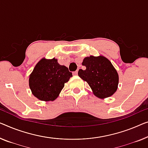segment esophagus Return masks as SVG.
<instances>
[{
    "label": "esophagus",
    "instance_id": "34e87169",
    "mask_svg": "<svg viewBox=\"0 0 148 148\" xmlns=\"http://www.w3.org/2000/svg\"><path fill=\"white\" fill-rule=\"evenodd\" d=\"M78 70H77L76 71H75L73 72V75H77L78 74Z\"/></svg>",
    "mask_w": 148,
    "mask_h": 148
}]
</instances>
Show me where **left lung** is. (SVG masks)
<instances>
[{"mask_svg": "<svg viewBox=\"0 0 148 148\" xmlns=\"http://www.w3.org/2000/svg\"><path fill=\"white\" fill-rule=\"evenodd\" d=\"M82 64L86 68L79 70L78 76L88 84L96 97L104 99L115 93L119 76L108 59L102 55L90 56L84 58Z\"/></svg>", "mask_w": 148, "mask_h": 148, "instance_id": "8db88e82", "label": "left lung"}]
</instances>
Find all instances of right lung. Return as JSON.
Instances as JSON below:
<instances>
[{
    "instance_id": "add662e5",
    "label": "right lung",
    "mask_w": 148,
    "mask_h": 148,
    "mask_svg": "<svg viewBox=\"0 0 148 148\" xmlns=\"http://www.w3.org/2000/svg\"><path fill=\"white\" fill-rule=\"evenodd\" d=\"M72 76V72L65 66L59 64L57 59L42 58L30 74L29 87L32 94L38 100L54 101Z\"/></svg>"
}]
</instances>
